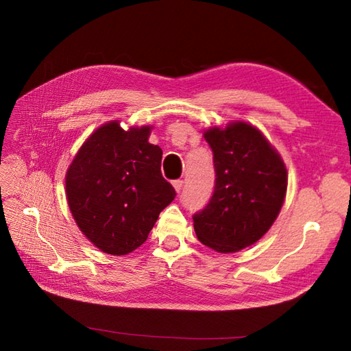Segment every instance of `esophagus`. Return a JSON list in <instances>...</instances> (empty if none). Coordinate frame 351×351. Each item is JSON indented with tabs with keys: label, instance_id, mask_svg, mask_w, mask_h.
<instances>
[{
	"label": "esophagus",
	"instance_id": "obj_1",
	"mask_svg": "<svg viewBox=\"0 0 351 351\" xmlns=\"http://www.w3.org/2000/svg\"><path fill=\"white\" fill-rule=\"evenodd\" d=\"M171 184H173L176 193H180L182 190V187H184V181H181V180H176V181H173Z\"/></svg>",
	"mask_w": 351,
	"mask_h": 351
}]
</instances>
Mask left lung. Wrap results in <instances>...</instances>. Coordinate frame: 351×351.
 Instances as JSON below:
<instances>
[{"label":"left lung","mask_w":351,"mask_h":351,"mask_svg":"<svg viewBox=\"0 0 351 351\" xmlns=\"http://www.w3.org/2000/svg\"><path fill=\"white\" fill-rule=\"evenodd\" d=\"M211 146L215 187L202 211L193 215L197 240L219 253H234L261 240L278 219L288 171L280 154L252 123L214 126Z\"/></svg>","instance_id":"8db88e82"}]
</instances>
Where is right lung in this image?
<instances>
[{
	"label": "right lung",
	"mask_w": 351,
	"mask_h": 351,
	"mask_svg": "<svg viewBox=\"0 0 351 351\" xmlns=\"http://www.w3.org/2000/svg\"><path fill=\"white\" fill-rule=\"evenodd\" d=\"M151 131L149 125L123 130L119 121L104 123L66 171L72 217L104 253L122 256L140 247L176 196L161 175V147L149 143Z\"/></svg>",
	"instance_id": "obj_1"
}]
</instances>
